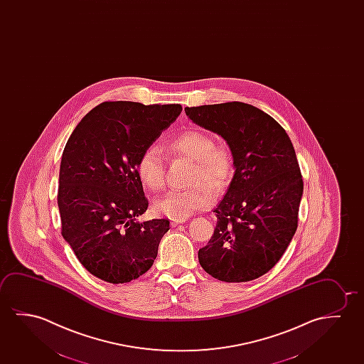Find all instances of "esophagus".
<instances>
[{
	"label": "esophagus",
	"instance_id": "obj_1",
	"mask_svg": "<svg viewBox=\"0 0 364 364\" xmlns=\"http://www.w3.org/2000/svg\"><path fill=\"white\" fill-rule=\"evenodd\" d=\"M186 222V219H183V220H173L171 222V227H176V225H179V224H183V223Z\"/></svg>",
	"mask_w": 364,
	"mask_h": 364
}]
</instances>
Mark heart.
Listing matches in <instances>:
<instances>
[{
	"label": "heart",
	"instance_id": "heart-1",
	"mask_svg": "<svg viewBox=\"0 0 364 364\" xmlns=\"http://www.w3.org/2000/svg\"><path fill=\"white\" fill-rule=\"evenodd\" d=\"M166 151L176 158L194 161L189 183L193 188L171 190L159 198L154 210L173 220H183L196 211L213 204V193L227 188L234 173V156L227 145L216 144L208 132L189 129L166 142ZM136 173L145 188L163 189L165 185V163L161 150L151 145L142 151L136 161ZM211 189L209 190L208 188Z\"/></svg>",
	"mask_w": 364,
	"mask_h": 364
}]
</instances>
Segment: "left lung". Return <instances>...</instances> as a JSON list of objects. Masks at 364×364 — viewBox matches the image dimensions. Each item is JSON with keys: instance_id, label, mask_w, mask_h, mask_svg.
I'll return each instance as SVG.
<instances>
[{"instance_id": "obj_1", "label": "left lung", "mask_w": 364, "mask_h": 364, "mask_svg": "<svg viewBox=\"0 0 364 364\" xmlns=\"http://www.w3.org/2000/svg\"><path fill=\"white\" fill-rule=\"evenodd\" d=\"M185 112L227 140L235 166L199 263L227 283L257 279L279 262L298 228L303 179L293 144L279 122L249 104L193 106Z\"/></svg>"}]
</instances>
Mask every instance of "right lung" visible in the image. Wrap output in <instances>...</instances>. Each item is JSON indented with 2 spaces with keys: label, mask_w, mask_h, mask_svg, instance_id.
I'll use <instances>...</instances> for the list:
<instances>
[{
  "label": "right lung",
  "mask_w": 364,
  "mask_h": 364,
  "mask_svg": "<svg viewBox=\"0 0 364 364\" xmlns=\"http://www.w3.org/2000/svg\"><path fill=\"white\" fill-rule=\"evenodd\" d=\"M180 104L106 101L75 127L58 175L61 234L80 263L122 284L151 268L168 219L136 222L148 209L136 161L176 120Z\"/></svg>",
  "instance_id": "obj_1"
}]
</instances>
